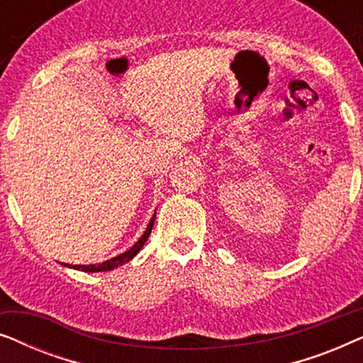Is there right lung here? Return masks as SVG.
<instances>
[{"mask_svg":"<svg viewBox=\"0 0 363 363\" xmlns=\"http://www.w3.org/2000/svg\"><path fill=\"white\" fill-rule=\"evenodd\" d=\"M155 216H157V211L153 213V216L150 218V221H148V225L145 228V231H143V235L140 236V240H138L135 245H133L130 250H127L125 252H122V255H118L116 257H112V259H107L104 262H99V264H64L67 267H72V269H77V271H84V272H102V271H112L116 269V267L125 264L130 259H133V256L138 255V251L142 250L143 245H145V241L148 240V236H150L152 233V228H153V221H155Z\"/></svg>","mask_w":363,"mask_h":363,"instance_id":"right-lung-1","label":"right lung"}]
</instances>
